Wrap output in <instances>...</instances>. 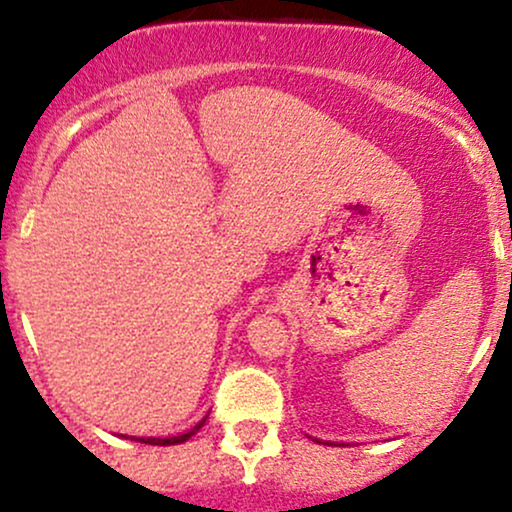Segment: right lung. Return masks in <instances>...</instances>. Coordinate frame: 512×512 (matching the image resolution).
<instances>
[{"instance_id":"obj_1","label":"right lung","mask_w":512,"mask_h":512,"mask_svg":"<svg viewBox=\"0 0 512 512\" xmlns=\"http://www.w3.org/2000/svg\"><path fill=\"white\" fill-rule=\"evenodd\" d=\"M204 421H207V419L199 421V424H197L195 428H190V431L182 433V436H170V438H134V440H137V443H146V445H178V443H185L187 438L195 436L199 428L204 426Z\"/></svg>"}]
</instances>
